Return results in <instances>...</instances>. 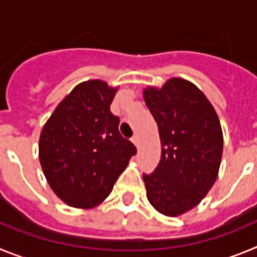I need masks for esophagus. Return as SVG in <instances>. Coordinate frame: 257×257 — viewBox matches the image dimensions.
<instances>
[{
  "label": "esophagus",
  "instance_id": "obj_1",
  "mask_svg": "<svg viewBox=\"0 0 257 257\" xmlns=\"http://www.w3.org/2000/svg\"><path fill=\"white\" fill-rule=\"evenodd\" d=\"M131 142H133L134 144L136 145V147H139V144H140L139 135H134V136H133V139H131Z\"/></svg>",
  "mask_w": 257,
  "mask_h": 257
}]
</instances>
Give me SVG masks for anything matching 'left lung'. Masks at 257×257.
<instances>
[{
    "label": "left lung",
    "mask_w": 257,
    "mask_h": 257,
    "mask_svg": "<svg viewBox=\"0 0 257 257\" xmlns=\"http://www.w3.org/2000/svg\"><path fill=\"white\" fill-rule=\"evenodd\" d=\"M144 101L158 126L161 161L143 175L147 198L165 216L176 217L201 203L219 175L222 130L206 95L188 79L172 77L147 86Z\"/></svg>",
    "instance_id": "1"
}]
</instances>
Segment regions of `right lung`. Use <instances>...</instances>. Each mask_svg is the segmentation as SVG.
Masks as SVG:
<instances>
[{
  "mask_svg": "<svg viewBox=\"0 0 257 257\" xmlns=\"http://www.w3.org/2000/svg\"><path fill=\"white\" fill-rule=\"evenodd\" d=\"M118 86L103 79L78 83L58 104L42 127L38 158L56 197L74 208L103 203L118 176L136 154L135 145L118 131L110 113Z\"/></svg>",
  "mask_w": 257,
  "mask_h": 257,
  "instance_id": "obj_1",
  "label": "right lung"
}]
</instances>
